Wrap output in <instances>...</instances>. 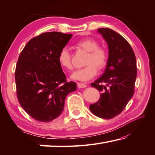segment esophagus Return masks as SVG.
Wrapping results in <instances>:
<instances>
[{"instance_id":"obj_1","label":"esophagus","mask_w":155,"mask_h":155,"mask_svg":"<svg viewBox=\"0 0 155 155\" xmlns=\"http://www.w3.org/2000/svg\"><path fill=\"white\" fill-rule=\"evenodd\" d=\"M77 86L80 88H84V87H86L87 85L85 84V83H77Z\"/></svg>"}]
</instances>
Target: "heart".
Masks as SVG:
<instances>
[{
  "instance_id": "heart-1",
  "label": "heart",
  "mask_w": 155,
  "mask_h": 155,
  "mask_svg": "<svg viewBox=\"0 0 155 155\" xmlns=\"http://www.w3.org/2000/svg\"><path fill=\"white\" fill-rule=\"evenodd\" d=\"M76 48L86 51L84 65L85 67L79 69L74 72L71 77L74 80L87 81L94 77L97 74V68L101 70L106 65L107 52L103 47L99 46L97 40L92 38H83L75 43ZM59 64L63 68L68 70H72L71 54L67 48H63L58 56Z\"/></svg>"
}]
</instances>
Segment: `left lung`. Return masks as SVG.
<instances>
[{"label":"left lung","instance_id":"8db88e82","mask_svg":"<svg viewBox=\"0 0 155 155\" xmlns=\"http://www.w3.org/2000/svg\"><path fill=\"white\" fill-rule=\"evenodd\" d=\"M97 31L107 42L109 55L104 73L91 84L101 93L90 110L96 116L108 119L119 114L134 94L136 57L130 45L119 34L109 28H99Z\"/></svg>","mask_w":155,"mask_h":155}]
</instances>
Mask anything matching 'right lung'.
Here are the masks:
<instances>
[{"mask_svg":"<svg viewBox=\"0 0 155 155\" xmlns=\"http://www.w3.org/2000/svg\"><path fill=\"white\" fill-rule=\"evenodd\" d=\"M72 35L45 32L31 38L19 55L15 71L17 98L36 121L49 122L63 111L65 97L77 90L68 82L58 56Z\"/></svg>","mask_w":155,"mask_h":155,"instance_id":"1","label":"right lung"}]
</instances>
